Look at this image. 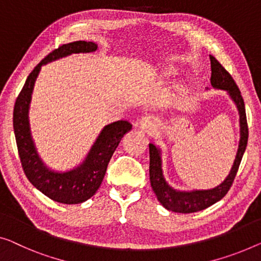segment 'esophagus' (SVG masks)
Here are the masks:
<instances>
[{
  "label": "esophagus",
  "mask_w": 261,
  "mask_h": 261,
  "mask_svg": "<svg viewBox=\"0 0 261 261\" xmlns=\"http://www.w3.org/2000/svg\"><path fill=\"white\" fill-rule=\"evenodd\" d=\"M154 125H155L154 119L152 117H149V116L143 117L141 119V122H139V127L143 130H153Z\"/></svg>",
  "instance_id": "34e87169"
}]
</instances>
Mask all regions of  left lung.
<instances>
[{
  "label": "left lung",
  "instance_id": "1",
  "mask_svg": "<svg viewBox=\"0 0 261 261\" xmlns=\"http://www.w3.org/2000/svg\"><path fill=\"white\" fill-rule=\"evenodd\" d=\"M211 61V84L213 88L227 91L239 112L240 123V141L233 166L223 182L210 190H193V191H179L166 182L162 169V153L158 146L150 143V182L157 199L166 210L178 213H193L207 208L208 206L219 201L232 186L236 174L238 172L240 162L246 150L248 139V126L246 119L245 104L239 88L237 87L234 80L226 71L223 65L215 57L210 55Z\"/></svg>",
  "mask_w": 261,
  "mask_h": 261
}]
</instances>
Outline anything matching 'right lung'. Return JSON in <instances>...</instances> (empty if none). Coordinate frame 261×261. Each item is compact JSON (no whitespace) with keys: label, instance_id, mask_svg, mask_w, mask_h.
<instances>
[{"label":"right lung","instance_id":"1","mask_svg":"<svg viewBox=\"0 0 261 261\" xmlns=\"http://www.w3.org/2000/svg\"><path fill=\"white\" fill-rule=\"evenodd\" d=\"M96 50V43L85 41L71 42L54 50L30 72L14 107V132L23 171L35 188L57 203L80 204L97 192L112 154L123 136L132 127L127 120L108 124L100 131L83 163L67 172H57L46 168L37 153L30 132L29 108L35 82L42 65L71 54L92 53Z\"/></svg>","mask_w":261,"mask_h":261}]
</instances>
